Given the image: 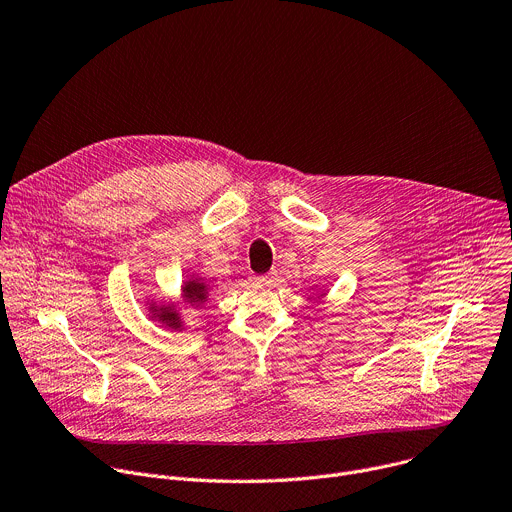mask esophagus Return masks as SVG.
I'll return each mask as SVG.
<instances>
[{"label": "esophagus", "instance_id": "obj_1", "mask_svg": "<svg viewBox=\"0 0 512 512\" xmlns=\"http://www.w3.org/2000/svg\"><path fill=\"white\" fill-rule=\"evenodd\" d=\"M252 280H254V284H270L272 282L270 276H252Z\"/></svg>", "mask_w": 512, "mask_h": 512}]
</instances>
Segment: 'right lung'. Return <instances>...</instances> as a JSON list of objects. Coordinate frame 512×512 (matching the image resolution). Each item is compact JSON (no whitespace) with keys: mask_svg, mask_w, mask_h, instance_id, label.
Here are the masks:
<instances>
[{"mask_svg":"<svg viewBox=\"0 0 512 512\" xmlns=\"http://www.w3.org/2000/svg\"><path fill=\"white\" fill-rule=\"evenodd\" d=\"M212 286L203 280L197 272H191L181 284V300L175 302H157L155 298H145L147 313L153 321L163 325L169 331H183L185 321L179 313V302L187 306H203L210 300Z\"/></svg>","mask_w":512,"mask_h":512,"instance_id":"right-lung-1","label":"right lung"}]
</instances>
